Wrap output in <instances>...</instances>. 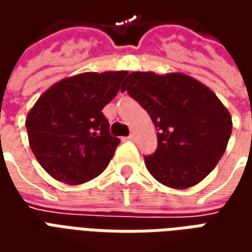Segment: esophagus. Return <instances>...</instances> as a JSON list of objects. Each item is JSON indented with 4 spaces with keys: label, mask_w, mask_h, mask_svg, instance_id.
<instances>
[{
    "label": "esophagus",
    "mask_w": 252,
    "mask_h": 252,
    "mask_svg": "<svg viewBox=\"0 0 252 252\" xmlns=\"http://www.w3.org/2000/svg\"><path fill=\"white\" fill-rule=\"evenodd\" d=\"M128 139H129L131 142H135V140H136V135H135V133H131V135L128 136Z\"/></svg>",
    "instance_id": "esophagus-1"
}]
</instances>
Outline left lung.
<instances>
[{
	"instance_id": "left-lung-1",
	"label": "left lung",
	"mask_w": 252,
	"mask_h": 252,
	"mask_svg": "<svg viewBox=\"0 0 252 252\" xmlns=\"http://www.w3.org/2000/svg\"><path fill=\"white\" fill-rule=\"evenodd\" d=\"M147 110L158 148L144 158L155 180L173 189L200 184L225 153L232 117L216 94L182 72H131L121 86Z\"/></svg>"
}]
</instances>
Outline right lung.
<instances>
[{
    "label": "right lung",
    "mask_w": 252,
    "mask_h": 252,
    "mask_svg": "<svg viewBox=\"0 0 252 252\" xmlns=\"http://www.w3.org/2000/svg\"><path fill=\"white\" fill-rule=\"evenodd\" d=\"M128 71L82 72L54 83L28 112L32 153L54 180L81 185L98 177L120 143L102 113Z\"/></svg>",
    "instance_id": "obj_1"
}]
</instances>
